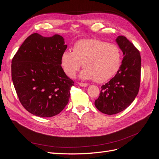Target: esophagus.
<instances>
[{"label":"esophagus","mask_w":159,"mask_h":159,"mask_svg":"<svg viewBox=\"0 0 159 159\" xmlns=\"http://www.w3.org/2000/svg\"><path fill=\"white\" fill-rule=\"evenodd\" d=\"M78 84L81 86V87H86V86H88V84H85V83H81V82H79Z\"/></svg>","instance_id":"1"}]
</instances>
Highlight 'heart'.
I'll list each match as a JSON object with an SVG mask.
<instances>
[{"label": "heart", "mask_w": 159, "mask_h": 159, "mask_svg": "<svg viewBox=\"0 0 159 159\" xmlns=\"http://www.w3.org/2000/svg\"><path fill=\"white\" fill-rule=\"evenodd\" d=\"M121 61V51L114 44L94 38L77 41L73 52L66 50L60 57V64L65 74L72 78L81 64L85 68L81 78L93 79L103 83L117 73Z\"/></svg>", "instance_id": "1"}]
</instances>
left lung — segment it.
<instances>
[{"label": "left lung", "mask_w": 159, "mask_h": 159, "mask_svg": "<svg viewBox=\"0 0 159 159\" xmlns=\"http://www.w3.org/2000/svg\"><path fill=\"white\" fill-rule=\"evenodd\" d=\"M116 42L123 54L122 63L116 75L102 86L95 105L99 111L113 115L127 108L138 94L141 81V57L137 48L125 36Z\"/></svg>", "instance_id": "left-lung-1"}]
</instances>
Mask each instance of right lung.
<instances>
[{
    "instance_id": "obj_1",
    "label": "right lung",
    "mask_w": 159,
    "mask_h": 159,
    "mask_svg": "<svg viewBox=\"0 0 159 159\" xmlns=\"http://www.w3.org/2000/svg\"><path fill=\"white\" fill-rule=\"evenodd\" d=\"M66 48L62 36L44 37L36 32L26 38L14 56L12 82L19 101L28 112L51 117L68 104L74 81L60 64Z\"/></svg>"
}]
</instances>
